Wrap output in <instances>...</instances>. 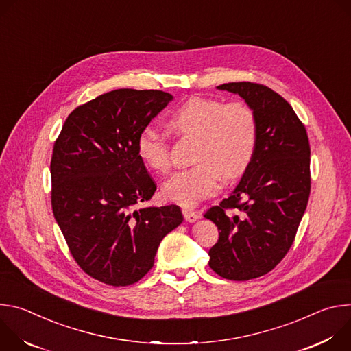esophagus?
<instances>
[{
	"mask_svg": "<svg viewBox=\"0 0 351 351\" xmlns=\"http://www.w3.org/2000/svg\"><path fill=\"white\" fill-rule=\"evenodd\" d=\"M183 217H184V219L187 221V222H190V223H193V222H195L197 219H199V213H195V211H189V210H183Z\"/></svg>",
	"mask_w": 351,
	"mask_h": 351,
	"instance_id": "34e87169",
	"label": "esophagus"
}]
</instances>
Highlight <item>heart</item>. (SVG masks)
<instances>
[{
    "mask_svg": "<svg viewBox=\"0 0 351 351\" xmlns=\"http://www.w3.org/2000/svg\"><path fill=\"white\" fill-rule=\"evenodd\" d=\"M169 125L179 134L199 137L197 165L176 172L162 187L169 202L194 207L214 195L223 175L239 178L252 162L257 145V118L244 103L225 104L218 98L191 97L169 115ZM140 160L158 173L171 168L169 143L164 133L145 126L136 138Z\"/></svg>",
    "mask_w": 351,
    "mask_h": 351,
    "instance_id": "heart-1",
    "label": "heart"
}]
</instances>
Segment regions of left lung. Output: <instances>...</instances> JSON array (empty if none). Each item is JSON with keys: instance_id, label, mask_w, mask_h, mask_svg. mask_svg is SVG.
<instances>
[{"instance_id": "left-lung-1", "label": "left lung", "mask_w": 351, "mask_h": 351, "mask_svg": "<svg viewBox=\"0 0 351 351\" xmlns=\"http://www.w3.org/2000/svg\"><path fill=\"white\" fill-rule=\"evenodd\" d=\"M217 88L254 111L257 145L234 190L204 215L219 230L208 265L225 279L248 280L272 271L293 244L310 197V143L291 106L269 87L239 82Z\"/></svg>"}]
</instances>
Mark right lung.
I'll list each match as a JSON object with an SVG mask.
<instances>
[{"label":"right lung","instance_id":"1","mask_svg":"<svg viewBox=\"0 0 351 351\" xmlns=\"http://www.w3.org/2000/svg\"><path fill=\"white\" fill-rule=\"evenodd\" d=\"M160 90L118 88L66 118L51 158V204L77 265L111 285L138 282L161 240L183 222L178 206L143 207L157 190L136 138L171 101Z\"/></svg>","mask_w":351,"mask_h":351}]
</instances>
